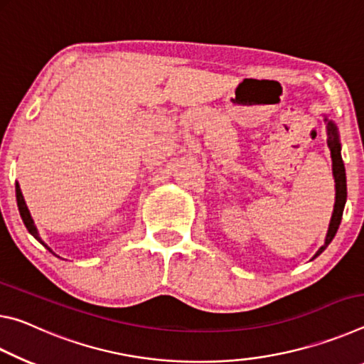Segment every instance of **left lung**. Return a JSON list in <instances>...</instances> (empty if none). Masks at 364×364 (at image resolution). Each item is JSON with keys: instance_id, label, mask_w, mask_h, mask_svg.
I'll list each match as a JSON object with an SVG mask.
<instances>
[{"instance_id": "obj_1", "label": "left lung", "mask_w": 364, "mask_h": 364, "mask_svg": "<svg viewBox=\"0 0 364 364\" xmlns=\"http://www.w3.org/2000/svg\"><path fill=\"white\" fill-rule=\"evenodd\" d=\"M324 122L327 124V145L331 148V156H332V174L333 178H336V205H333V213H332V219L329 223V230H327L324 245L321 247L316 255L313 256V259L319 256L327 248V245L332 242V238L336 237L338 225H341L342 221V213H343V206L345 201H347V181H345V168H343V161L341 156V139H338V130L337 126L331 121V117L324 116Z\"/></svg>"}]
</instances>
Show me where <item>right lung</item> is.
Returning a JSON list of instances; mask_svg holds the SVG:
<instances>
[{
	"instance_id": "1",
	"label": "right lung",
	"mask_w": 364,
	"mask_h": 364,
	"mask_svg": "<svg viewBox=\"0 0 364 364\" xmlns=\"http://www.w3.org/2000/svg\"><path fill=\"white\" fill-rule=\"evenodd\" d=\"M16 200H17V208H19V213H21V218H22V221H23V224H26V228H27V230H28V234H32L35 238H37V240L41 243V245H43L48 252L50 253H53L55 256H58L55 252H53V250L46 245V243L41 240L40 238V235H38V230H37V228H35V224H33V219L31 218V213H28V210H27V206H26V201H23V196H22V192H21V188H19V183L16 182ZM59 258V256H58Z\"/></svg>"
}]
</instances>
